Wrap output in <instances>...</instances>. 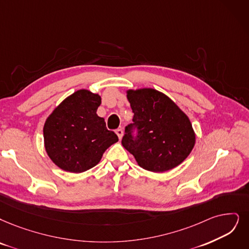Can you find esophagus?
I'll list each match as a JSON object with an SVG mask.
<instances>
[{
	"instance_id": "1",
	"label": "esophagus",
	"mask_w": 249,
	"mask_h": 249,
	"mask_svg": "<svg viewBox=\"0 0 249 249\" xmlns=\"http://www.w3.org/2000/svg\"><path fill=\"white\" fill-rule=\"evenodd\" d=\"M115 133H116V135H117V137H118L119 140H122L123 135H124V131H123V128H117V130L115 131Z\"/></svg>"
}]
</instances>
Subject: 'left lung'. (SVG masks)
<instances>
[{"instance_id": "left-lung-1", "label": "left lung", "mask_w": 249, "mask_h": 249, "mask_svg": "<svg viewBox=\"0 0 249 249\" xmlns=\"http://www.w3.org/2000/svg\"><path fill=\"white\" fill-rule=\"evenodd\" d=\"M134 124L125 127L122 144L144 170L163 173L181 164L194 148L196 135L187 114L155 89L127 90ZM136 126L138 136H131Z\"/></svg>"}]
</instances>
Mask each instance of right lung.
I'll return each mask as SVG.
<instances>
[{
  "mask_svg": "<svg viewBox=\"0 0 249 249\" xmlns=\"http://www.w3.org/2000/svg\"><path fill=\"white\" fill-rule=\"evenodd\" d=\"M100 104V95L82 89L66 97L47 117L44 145L59 168L84 173L100 162L106 149L118 141L97 114Z\"/></svg>",
  "mask_w": 249,
  "mask_h": 249,
  "instance_id": "1",
  "label": "right lung"
}]
</instances>
